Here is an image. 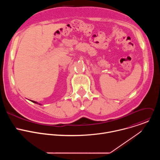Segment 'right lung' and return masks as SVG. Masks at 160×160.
Segmentation results:
<instances>
[{
    "label": "right lung",
    "instance_id": "1",
    "mask_svg": "<svg viewBox=\"0 0 160 160\" xmlns=\"http://www.w3.org/2000/svg\"><path fill=\"white\" fill-rule=\"evenodd\" d=\"M32 102H34V103H36V104H38L39 105H42V104H39V103H38L37 102H36V101H31Z\"/></svg>",
    "mask_w": 160,
    "mask_h": 160
}]
</instances>
